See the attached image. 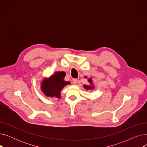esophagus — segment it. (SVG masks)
<instances>
[{
  "mask_svg": "<svg viewBox=\"0 0 147 147\" xmlns=\"http://www.w3.org/2000/svg\"><path fill=\"white\" fill-rule=\"evenodd\" d=\"M78 80L77 79H73V83L76 84L77 83H78Z\"/></svg>",
  "mask_w": 147,
  "mask_h": 147,
  "instance_id": "34e87169",
  "label": "esophagus"
}]
</instances>
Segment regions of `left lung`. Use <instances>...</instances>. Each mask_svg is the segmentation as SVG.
<instances>
[{"instance_id": "left-lung-1", "label": "left lung", "mask_w": 147, "mask_h": 147, "mask_svg": "<svg viewBox=\"0 0 147 147\" xmlns=\"http://www.w3.org/2000/svg\"><path fill=\"white\" fill-rule=\"evenodd\" d=\"M89 82L90 83H91V79H89ZM84 88H85V89H91V88H92V87H91V86H86V85L84 86Z\"/></svg>"}]
</instances>
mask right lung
<instances>
[{
	"label": "right lung",
	"instance_id": "add662e5",
	"mask_svg": "<svg viewBox=\"0 0 147 147\" xmlns=\"http://www.w3.org/2000/svg\"><path fill=\"white\" fill-rule=\"evenodd\" d=\"M65 76V73L64 71L56 72L48 80L44 81L42 85L43 93L46 96H56L59 98L60 90L67 84H70L68 82L64 81Z\"/></svg>",
	"mask_w": 147,
	"mask_h": 147
}]
</instances>
